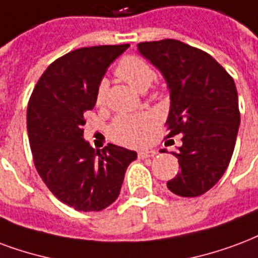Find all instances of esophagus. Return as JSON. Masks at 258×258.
<instances>
[{
  "instance_id": "1",
  "label": "esophagus",
  "mask_w": 258,
  "mask_h": 258,
  "mask_svg": "<svg viewBox=\"0 0 258 258\" xmlns=\"http://www.w3.org/2000/svg\"><path fill=\"white\" fill-rule=\"evenodd\" d=\"M157 150H154V149H148V150H141L138 152V157L141 160H145V158H153L157 156Z\"/></svg>"
}]
</instances>
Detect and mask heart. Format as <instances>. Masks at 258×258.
<instances>
[{"label":"heart","mask_w":258,"mask_h":258,"mask_svg":"<svg viewBox=\"0 0 258 258\" xmlns=\"http://www.w3.org/2000/svg\"><path fill=\"white\" fill-rule=\"evenodd\" d=\"M116 74L121 81L128 83L133 89L145 91L152 85L154 71L152 66L141 57L127 56L120 61ZM106 82H100L95 91V104L102 105L106 98ZM154 125V117L149 113L123 114L114 120L110 127V135L120 144L137 146L145 142L146 133Z\"/></svg>","instance_id":"b5f03b06"}]
</instances>
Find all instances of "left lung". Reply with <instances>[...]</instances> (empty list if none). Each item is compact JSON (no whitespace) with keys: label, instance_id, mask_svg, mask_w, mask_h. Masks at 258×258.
I'll list each match as a JSON object with an SVG mask.
<instances>
[{"label":"left lung","instance_id":"left-lung-1","mask_svg":"<svg viewBox=\"0 0 258 258\" xmlns=\"http://www.w3.org/2000/svg\"><path fill=\"white\" fill-rule=\"evenodd\" d=\"M138 53L167 83L168 137L182 134V146L171 152L180 171L167 187L180 197L202 196L220 180L234 153L241 121L234 79L208 53L176 39L142 42Z\"/></svg>","mask_w":258,"mask_h":258}]
</instances>
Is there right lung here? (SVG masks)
Returning <instances> with one entry per match:
<instances>
[{"label":"right lung","mask_w":258,"mask_h":258,"mask_svg":"<svg viewBox=\"0 0 258 258\" xmlns=\"http://www.w3.org/2000/svg\"><path fill=\"white\" fill-rule=\"evenodd\" d=\"M130 45L82 47L51 62L32 91L27 131L34 164L47 188L76 211L98 212L119 197L137 152L109 144L95 150L85 139V113L108 67Z\"/></svg>","instance_id":"add662e5"}]
</instances>
